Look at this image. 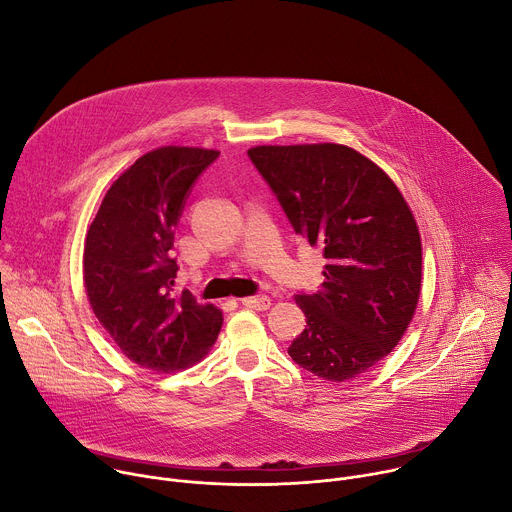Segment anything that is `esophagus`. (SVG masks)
<instances>
[{"label":"esophagus","instance_id":"1","mask_svg":"<svg viewBox=\"0 0 512 512\" xmlns=\"http://www.w3.org/2000/svg\"><path fill=\"white\" fill-rule=\"evenodd\" d=\"M244 306H248V309H254V311H266L270 306V298L266 294H256V296H246L240 300Z\"/></svg>","mask_w":512,"mask_h":512}]
</instances>
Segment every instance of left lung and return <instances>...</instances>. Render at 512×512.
Here are the masks:
<instances>
[{"label": "left lung", "instance_id": "1", "mask_svg": "<svg viewBox=\"0 0 512 512\" xmlns=\"http://www.w3.org/2000/svg\"><path fill=\"white\" fill-rule=\"evenodd\" d=\"M250 161L290 226L327 258L321 290L296 294L306 329L292 361L329 381L365 373L410 325L422 288V242L395 183L351 147H254Z\"/></svg>", "mask_w": 512, "mask_h": 512}]
</instances>
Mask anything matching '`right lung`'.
<instances>
[{
  "instance_id": "1",
  "label": "right lung",
  "mask_w": 512,
  "mask_h": 512,
  "mask_svg": "<svg viewBox=\"0 0 512 512\" xmlns=\"http://www.w3.org/2000/svg\"><path fill=\"white\" fill-rule=\"evenodd\" d=\"M218 151L161 147L139 157L107 191L84 246V286L98 323L133 363L177 371L216 343L222 313L175 292V228Z\"/></svg>"
}]
</instances>
